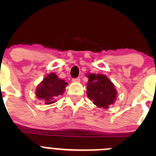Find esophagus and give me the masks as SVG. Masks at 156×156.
<instances>
[{
    "label": "esophagus",
    "mask_w": 156,
    "mask_h": 156,
    "mask_svg": "<svg viewBox=\"0 0 156 156\" xmlns=\"http://www.w3.org/2000/svg\"><path fill=\"white\" fill-rule=\"evenodd\" d=\"M79 81H80V78H73V79H72V82H79Z\"/></svg>",
    "instance_id": "1"
}]
</instances>
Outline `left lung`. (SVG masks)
<instances>
[{
	"mask_svg": "<svg viewBox=\"0 0 156 156\" xmlns=\"http://www.w3.org/2000/svg\"><path fill=\"white\" fill-rule=\"evenodd\" d=\"M87 94L93 103L98 107L107 108L115 103L117 91L114 84L104 75L89 74Z\"/></svg>",
	"mask_w": 156,
	"mask_h": 156,
	"instance_id": "8db88e82",
	"label": "left lung"
}]
</instances>
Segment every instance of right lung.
Here are the masks:
<instances>
[{"label":"right lung","instance_id":"obj_1","mask_svg":"<svg viewBox=\"0 0 156 156\" xmlns=\"http://www.w3.org/2000/svg\"><path fill=\"white\" fill-rule=\"evenodd\" d=\"M67 83L55 75H48L36 89V96L39 100H44L45 104H52L56 102V99L62 95L66 89Z\"/></svg>","mask_w":156,"mask_h":156}]
</instances>
